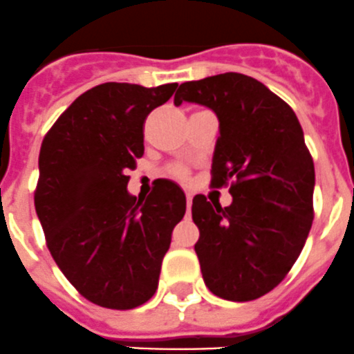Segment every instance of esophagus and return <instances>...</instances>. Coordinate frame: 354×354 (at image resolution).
<instances>
[{
  "instance_id": "esophagus-1",
  "label": "esophagus",
  "mask_w": 354,
  "mask_h": 354,
  "mask_svg": "<svg viewBox=\"0 0 354 354\" xmlns=\"http://www.w3.org/2000/svg\"><path fill=\"white\" fill-rule=\"evenodd\" d=\"M190 206H192V194L187 192V208L190 209Z\"/></svg>"
}]
</instances>
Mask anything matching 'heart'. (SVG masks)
<instances>
[{"mask_svg":"<svg viewBox=\"0 0 354 354\" xmlns=\"http://www.w3.org/2000/svg\"><path fill=\"white\" fill-rule=\"evenodd\" d=\"M167 174H169L171 178H174V180L185 181L189 178L190 171L189 167H185V165H169V167H167Z\"/></svg>","mask_w":354,"mask_h":354,"instance_id":"heart-1","label":"heart"}]
</instances>
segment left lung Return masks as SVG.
Instances as JSON below:
<instances>
[{
  "label": "left lung",
  "mask_w": 354,
  "mask_h": 354,
  "mask_svg": "<svg viewBox=\"0 0 354 354\" xmlns=\"http://www.w3.org/2000/svg\"><path fill=\"white\" fill-rule=\"evenodd\" d=\"M196 102L221 122L212 187H229L222 208L194 197L196 254L205 284L231 301H250L286 279L314 218V162L295 111L263 82L227 72L183 82L174 104Z\"/></svg>",
  "instance_id": "8db88e82"
}]
</instances>
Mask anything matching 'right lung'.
Masks as SVG:
<instances>
[{"label":"right lung","instance_id":"1","mask_svg":"<svg viewBox=\"0 0 354 354\" xmlns=\"http://www.w3.org/2000/svg\"><path fill=\"white\" fill-rule=\"evenodd\" d=\"M176 82L145 88L104 82L70 104L42 141L35 209L50 256L91 304L130 310L155 295L187 199L160 180L146 199L127 192L145 153L148 114Z\"/></svg>","mask_w":354,"mask_h":354}]
</instances>
